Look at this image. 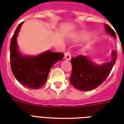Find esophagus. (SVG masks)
Wrapping results in <instances>:
<instances>
[{
	"label": "esophagus",
	"mask_w": 124,
	"mask_h": 124,
	"mask_svg": "<svg viewBox=\"0 0 124 124\" xmlns=\"http://www.w3.org/2000/svg\"><path fill=\"white\" fill-rule=\"evenodd\" d=\"M64 58L65 60H70L71 59V54H70V52H66L65 53Z\"/></svg>",
	"instance_id": "esophagus-1"
}]
</instances>
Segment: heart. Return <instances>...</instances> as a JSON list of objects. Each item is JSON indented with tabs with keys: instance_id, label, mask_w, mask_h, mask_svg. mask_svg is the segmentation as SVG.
<instances>
[{
	"instance_id": "obj_1",
	"label": "heart",
	"mask_w": 124,
	"mask_h": 124,
	"mask_svg": "<svg viewBox=\"0 0 124 124\" xmlns=\"http://www.w3.org/2000/svg\"><path fill=\"white\" fill-rule=\"evenodd\" d=\"M90 34L88 32L86 31H82L78 32V34H76L74 37V40L76 42H79V41H82L86 40L88 38Z\"/></svg>"
}]
</instances>
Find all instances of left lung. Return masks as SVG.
<instances>
[{
    "label": "left lung",
    "instance_id": "obj_1",
    "mask_svg": "<svg viewBox=\"0 0 124 124\" xmlns=\"http://www.w3.org/2000/svg\"><path fill=\"white\" fill-rule=\"evenodd\" d=\"M104 26L107 33L116 38V33L109 26L105 24ZM111 55L112 59L109 62L100 65L94 63L85 56L72 58V71L70 79L71 84L81 91H90L96 88L106 80L116 61V51L113 50Z\"/></svg>",
    "mask_w": 124,
    "mask_h": 124
}]
</instances>
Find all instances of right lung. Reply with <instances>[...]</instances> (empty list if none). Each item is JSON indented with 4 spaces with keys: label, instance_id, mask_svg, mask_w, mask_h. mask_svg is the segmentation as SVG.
Listing matches in <instances>:
<instances>
[{
    "label": "right lung",
    "instance_id": "right-lung-1",
    "mask_svg": "<svg viewBox=\"0 0 124 124\" xmlns=\"http://www.w3.org/2000/svg\"><path fill=\"white\" fill-rule=\"evenodd\" d=\"M24 22L18 24L10 45V59L12 73L22 85L31 89L40 88L47 81L51 68L56 62L62 60L64 54L47 50L36 56L21 54L17 38Z\"/></svg>",
    "mask_w": 124,
    "mask_h": 124
}]
</instances>
